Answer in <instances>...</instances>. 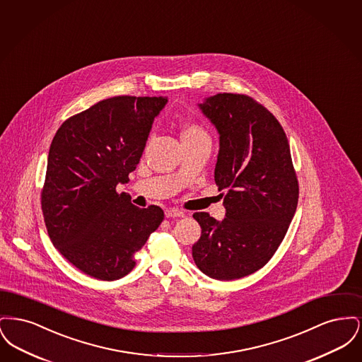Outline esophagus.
Listing matches in <instances>:
<instances>
[{"label":"esophagus","instance_id":"esophagus-1","mask_svg":"<svg viewBox=\"0 0 362 362\" xmlns=\"http://www.w3.org/2000/svg\"><path fill=\"white\" fill-rule=\"evenodd\" d=\"M165 217L171 218V217H185V213L177 210V209H167L165 210Z\"/></svg>","mask_w":362,"mask_h":362}]
</instances>
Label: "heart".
Here are the masks:
<instances>
[{"mask_svg":"<svg viewBox=\"0 0 362 362\" xmlns=\"http://www.w3.org/2000/svg\"><path fill=\"white\" fill-rule=\"evenodd\" d=\"M180 138H182V142H189V141H207V142H210V137H209L206 130L204 129V126H201L198 123H194V122L186 123L182 127Z\"/></svg>","mask_w":362,"mask_h":362,"instance_id":"1","label":"heart"}]
</instances>
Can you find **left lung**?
Instances as JSON below:
<instances>
[{"instance_id":"1","label":"left lung","mask_w":362,"mask_h":362,"mask_svg":"<svg viewBox=\"0 0 362 362\" xmlns=\"http://www.w3.org/2000/svg\"><path fill=\"white\" fill-rule=\"evenodd\" d=\"M220 134L214 180L223 221L194 213L202 228L192 245L198 269L220 281L262 269L284 240L298 202L286 134L276 117L247 95L217 93L198 104Z\"/></svg>"}]
</instances>
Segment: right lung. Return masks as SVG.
<instances>
[{"instance_id": "right-lung-1", "label": "right lung", "mask_w": 362, "mask_h": 362, "mask_svg": "<svg viewBox=\"0 0 362 362\" xmlns=\"http://www.w3.org/2000/svg\"><path fill=\"white\" fill-rule=\"evenodd\" d=\"M167 98L115 96L70 117L50 145L42 211L54 247L102 281L129 274L134 254L164 220L161 207L139 209L117 186L137 168Z\"/></svg>"}]
</instances>
